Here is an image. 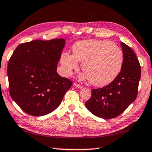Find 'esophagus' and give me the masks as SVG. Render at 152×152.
Returning <instances> with one entry per match:
<instances>
[{
    "instance_id": "1",
    "label": "esophagus",
    "mask_w": 152,
    "mask_h": 152,
    "mask_svg": "<svg viewBox=\"0 0 152 152\" xmlns=\"http://www.w3.org/2000/svg\"><path fill=\"white\" fill-rule=\"evenodd\" d=\"M74 86H76V88H82V87H83V86H81L80 84H77L76 82H74Z\"/></svg>"
}]
</instances>
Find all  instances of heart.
Masks as SVG:
<instances>
[{
    "label": "heart",
    "instance_id": "1",
    "mask_svg": "<svg viewBox=\"0 0 152 152\" xmlns=\"http://www.w3.org/2000/svg\"><path fill=\"white\" fill-rule=\"evenodd\" d=\"M73 54L63 53L61 62L66 74L78 68V61L82 62L84 78L92 84L103 86L116 78L121 70L123 53L119 46L109 41L85 40L76 43Z\"/></svg>",
    "mask_w": 152,
    "mask_h": 152
}]
</instances>
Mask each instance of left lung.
<instances>
[{
    "label": "left lung",
    "mask_w": 152,
    "mask_h": 152,
    "mask_svg": "<svg viewBox=\"0 0 152 152\" xmlns=\"http://www.w3.org/2000/svg\"><path fill=\"white\" fill-rule=\"evenodd\" d=\"M123 53L121 70L114 80L102 88L92 90L85 106L90 112L102 119H113L124 111L137 96L141 66L132 49L121 43Z\"/></svg>",
    "instance_id": "8db88e82"
}]
</instances>
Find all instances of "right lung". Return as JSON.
<instances>
[{
    "mask_svg": "<svg viewBox=\"0 0 152 152\" xmlns=\"http://www.w3.org/2000/svg\"><path fill=\"white\" fill-rule=\"evenodd\" d=\"M66 41L33 40L20 43L7 67L9 93L25 113L43 116L53 111L72 85L56 72Z\"/></svg>",
    "mask_w": 152,
    "mask_h": 152,
    "instance_id": "right-lung-1",
    "label": "right lung"
}]
</instances>
